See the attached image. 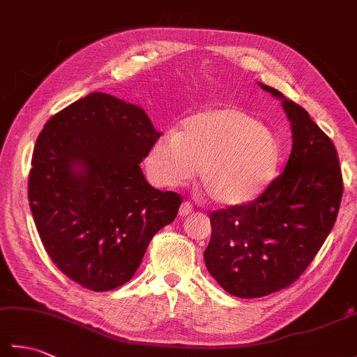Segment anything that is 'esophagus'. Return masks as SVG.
<instances>
[{"instance_id":"1","label":"esophagus","mask_w":357,"mask_h":357,"mask_svg":"<svg viewBox=\"0 0 357 357\" xmlns=\"http://www.w3.org/2000/svg\"><path fill=\"white\" fill-rule=\"evenodd\" d=\"M193 211V206L188 201H184L183 204H181V207H179V216H187V215H190Z\"/></svg>"}]
</instances>
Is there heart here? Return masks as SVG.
<instances>
[{"instance_id":"b5f03b06","label":"heart","mask_w":357,"mask_h":357,"mask_svg":"<svg viewBox=\"0 0 357 357\" xmlns=\"http://www.w3.org/2000/svg\"><path fill=\"white\" fill-rule=\"evenodd\" d=\"M280 144L268 126L238 107H215L184 119L179 133L167 132L147 156L158 184L176 187L199 179L210 198L222 206L256 199L276 174Z\"/></svg>"}]
</instances>
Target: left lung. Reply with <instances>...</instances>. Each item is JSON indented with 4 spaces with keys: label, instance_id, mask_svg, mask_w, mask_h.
<instances>
[{
    "label": "left lung",
    "instance_id": "1",
    "mask_svg": "<svg viewBox=\"0 0 357 357\" xmlns=\"http://www.w3.org/2000/svg\"><path fill=\"white\" fill-rule=\"evenodd\" d=\"M291 123L293 147L284 172L248 204L210 213L207 270L227 293L262 298L305 271L336 222L344 193L335 144L308 112L279 92Z\"/></svg>",
    "mask_w": 357,
    "mask_h": 357
}]
</instances>
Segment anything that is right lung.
Segmentation results:
<instances>
[{
  "label": "right lung",
  "instance_id": "right-lung-1",
  "mask_svg": "<svg viewBox=\"0 0 357 357\" xmlns=\"http://www.w3.org/2000/svg\"><path fill=\"white\" fill-rule=\"evenodd\" d=\"M159 136L138 105L100 92L45 123L29 204L45 252L73 282L93 291L124 285L176 218L181 195L151 187L139 167Z\"/></svg>",
  "mask_w": 357,
  "mask_h": 357
}]
</instances>
